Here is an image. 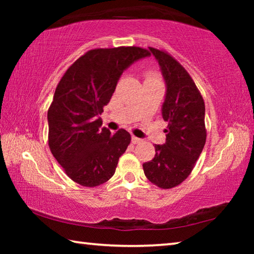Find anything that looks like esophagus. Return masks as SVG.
<instances>
[{"label": "esophagus", "instance_id": "34e87169", "mask_svg": "<svg viewBox=\"0 0 254 254\" xmlns=\"http://www.w3.org/2000/svg\"><path fill=\"white\" fill-rule=\"evenodd\" d=\"M131 140H132V143H134V144H136V143H140V142H142V140H141L140 137L134 136V135H132Z\"/></svg>", "mask_w": 254, "mask_h": 254}]
</instances>
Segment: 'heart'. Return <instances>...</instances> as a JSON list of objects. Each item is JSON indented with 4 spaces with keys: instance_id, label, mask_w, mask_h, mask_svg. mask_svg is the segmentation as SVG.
<instances>
[{
    "instance_id": "b5f03b06",
    "label": "heart",
    "mask_w": 254,
    "mask_h": 254,
    "mask_svg": "<svg viewBox=\"0 0 254 254\" xmlns=\"http://www.w3.org/2000/svg\"><path fill=\"white\" fill-rule=\"evenodd\" d=\"M148 78H156V76H154L153 74H150V75L148 76Z\"/></svg>"
}]
</instances>
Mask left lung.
Here are the masks:
<instances>
[{
	"mask_svg": "<svg viewBox=\"0 0 254 254\" xmlns=\"http://www.w3.org/2000/svg\"><path fill=\"white\" fill-rule=\"evenodd\" d=\"M166 84L161 114L168 127L166 143L156 144L152 160L143 171L152 184L163 189L178 186L194 168L206 142L205 104L194 80L170 55L149 47Z\"/></svg>",
	"mask_w": 254,
	"mask_h": 254,
	"instance_id": "8db88e82",
	"label": "left lung"
}]
</instances>
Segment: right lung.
I'll return each mask as SVG.
<instances>
[{"label": "right lung", "instance_id": "obj_1", "mask_svg": "<svg viewBox=\"0 0 254 254\" xmlns=\"http://www.w3.org/2000/svg\"><path fill=\"white\" fill-rule=\"evenodd\" d=\"M149 56L140 47L89 50L60 79L48 110L49 148L75 183L95 187L114 175L131 135L111 134L100 115L123 71Z\"/></svg>", "mask_w": 254, "mask_h": 254}]
</instances>
